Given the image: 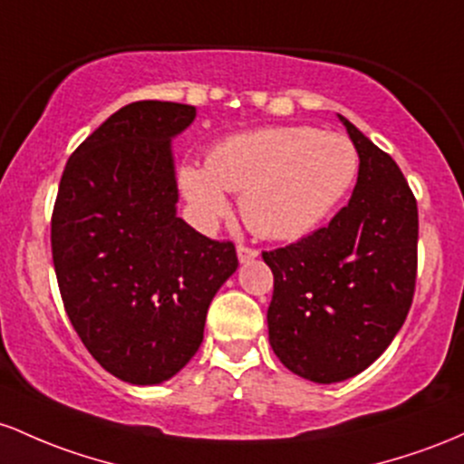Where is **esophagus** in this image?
<instances>
[{"label": "esophagus", "mask_w": 464, "mask_h": 464, "mask_svg": "<svg viewBox=\"0 0 464 464\" xmlns=\"http://www.w3.org/2000/svg\"><path fill=\"white\" fill-rule=\"evenodd\" d=\"M237 254H238V260H241V263H249V260L258 258V249H252L247 246H238Z\"/></svg>", "instance_id": "obj_1"}]
</instances>
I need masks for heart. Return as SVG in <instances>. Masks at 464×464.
Masks as SVG:
<instances>
[{
    "instance_id": "b5f03b06",
    "label": "heart",
    "mask_w": 464,
    "mask_h": 464,
    "mask_svg": "<svg viewBox=\"0 0 464 464\" xmlns=\"http://www.w3.org/2000/svg\"><path fill=\"white\" fill-rule=\"evenodd\" d=\"M359 173L355 144L311 127H267L227 138L206 166L184 164L179 184L197 226L210 230L241 192V215L258 237L291 241L340 206Z\"/></svg>"
}]
</instances>
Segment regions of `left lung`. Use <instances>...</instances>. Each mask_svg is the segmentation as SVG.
<instances>
[{
	"label": "left lung",
	"instance_id": "obj_1",
	"mask_svg": "<svg viewBox=\"0 0 464 464\" xmlns=\"http://www.w3.org/2000/svg\"><path fill=\"white\" fill-rule=\"evenodd\" d=\"M359 153L351 201L298 243L263 252L274 274L269 344L314 383L355 377L394 340L416 283L419 212L403 173L340 116Z\"/></svg>",
	"mask_w": 464,
	"mask_h": 464
}]
</instances>
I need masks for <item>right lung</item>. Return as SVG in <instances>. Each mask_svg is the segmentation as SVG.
<instances>
[{
    "instance_id": "obj_1",
    "label": "right lung",
    "mask_w": 464,
    "mask_h": 464,
    "mask_svg": "<svg viewBox=\"0 0 464 464\" xmlns=\"http://www.w3.org/2000/svg\"><path fill=\"white\" fill-rule=\"evenodd\" d=\"M192 105L118 109L67 160L52 215V258L78 337L113 377L155 386L204 340L206 314L237 272L232 243L177 217L173 138Z\"/></svg>"
}]
</instances>
